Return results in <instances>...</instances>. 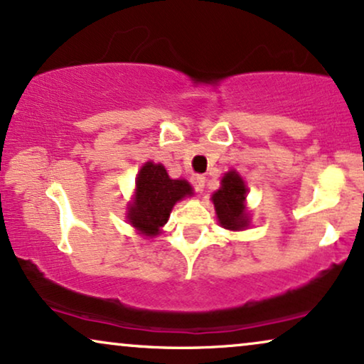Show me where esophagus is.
Returning <instances> with one entry per match:
<instances>
[{
	"mask_svg": "<svg viewBox=\"0 0 364 364\" xmlns=\"http://www.w3.org/2000/svg\"><path fill=\"white\" fill-rule=\"evenodd\" d=\"M192 183H193V187H196L197 192H203V187H205V177H203V176H193Z\"/></svg>",
	"mask_w": 364,
	"mask_h": 364,
	"instance_id": "1",
	"label": "esophagus"
}]
</instances>
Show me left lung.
Wrapping results in <instances>:
<instances>
[{"instance_id":"8db88e82","label":"left lung","mask_w":364,"mask_h":364,"mask_svg":"<svg viewBox=\"0 0 364 364\" xmlns=\"http://www.w3.org/2000/svg\"><path fill=\"white\" fill-rule=\"evenodd\" d=\"M247 188L237 172H228L222 178V187L212 196L215 212L222 227L228 230H242L248 225L245 212Z\"/></svg>"}]
</instances>
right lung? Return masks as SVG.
Wrapping results in <instances>:
<instances>
[{
	"label": "right lung",
	"mask_w": 364,
	"mask_h": 364,
	"mask_svg": "<svg viewBox=\"0 0 364 364\" xmlns=\"http://www.w3.org/2000/svg\"><path fill=\"white\" fill-rule=\"evenodd\" d=\"M186 196H192L187 181H172L161 164L147 162L136 181V198L129 205L127 218L142 235H157L167 222L172 207Z\"/></svg>",
	"instance_id": "obj_1"
}]
</instances>
